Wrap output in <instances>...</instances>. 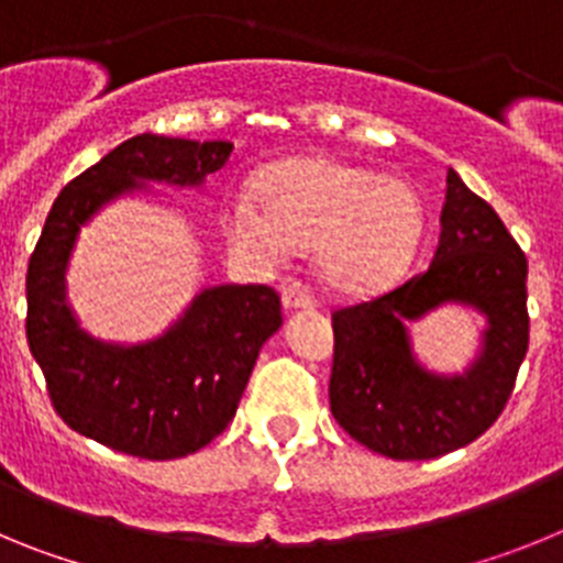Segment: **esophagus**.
<instances>
[{
  "instance_id": "obj_1",
  "label": "esophagus",
  "mask_w": 563,
  "mask_h": 563,
  "mask_svg": "<svg viewBox=\"0 0 563 563\" xmlns=\"http://www.w3.org/2000/svg\"><path fill=\"white\" fill-rule=\"evenodd\" d=\"M282 305H285V310H312L316 307V296L301 282H287L285 290H282Z\"/></svg>"
}]
</instances>
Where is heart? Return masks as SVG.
<instances>
[{"label":"heart","mask_w":563,"mask_h":563,"mask_svg":"<svg viewBox=\"0 0 563 563\" xmlns=\"http://www.w3.org/2000/svg\"><path fill=\"white\" fill-rule=\"evenodd\" d=\"M258 202L236 194L225 233L233 245L278 258L290 247H318L327 278L366 292L402 273L422 233V206L402 177H380L335 157H296L258 180Z\"/></svg>","instance_id":"heart-1"}]
</instances>
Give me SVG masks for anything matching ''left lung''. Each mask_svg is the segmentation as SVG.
Wrapping results in <instances>:
<instances>
[{"instance_id": "obj_1", "label": "left lung", "mask_w": 563, "mask_h": 563, "mask_svg": "<svg viewBox=\"0 0 563 563\" xmlns=\"http://www.w3.org/2000/svg\"><path fill=\"white\" fill-rule=\"evenodd\" d=\"M431 265L395 290L332 312L330 409L352 440L391 460H434L485 434L514 395L527 355V256L499 213L449 168ZM442 300L488 316L486 350L462 378L417 367L401 330Z\"/></svg>"}]
</instances>
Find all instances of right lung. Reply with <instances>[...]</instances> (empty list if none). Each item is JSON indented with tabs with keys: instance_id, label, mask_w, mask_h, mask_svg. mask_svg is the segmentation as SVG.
<instances>
[{
	"instance_id": "right-lung-1",
	"label": "right lung",
	"mask_w": 563,
	"mask_h": 563,
	"mask_svg": "<svg viewBox=\"0 0 563 563\" xmlns=\"http://www.w3.org/2000/svg\"><path fill=\"white\" fill-rule=\"evenodd\" d=\"M222 141L137 134L69 180L30 253L27 346L69 429L121 454L177 460L206 449L233 420L262 343L282 327V298L267 285L200 292L186 316L143 346H112L78 330L64 301V265L78 225L137 180L197 186L231 161Z\"/></svg>"
}]
</instances>
